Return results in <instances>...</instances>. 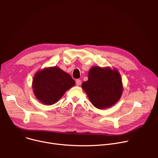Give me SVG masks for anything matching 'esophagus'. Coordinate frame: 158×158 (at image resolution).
<instances>
[{"mask_svg":"<svg viewBox=\"0 0 158 158\" xmlns=\"http://www.w3.org/2000/svg\"><path fill=\"white\" fill-rule=\"evenodd\" d=\"M76 85H77V86H79V85H80L81 84V80L79 79H76Z\"/></svg>","mask_w":158,"mask_h":158,"instance_id":"1","label":"esophagus"}]
</instances>
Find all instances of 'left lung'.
Returning <instances> with one entry per match:
<instances>
[{"mask_svg":"<svg viewBox=\"0 0 158 158\" xmlns=\"http://www.w3.org/2000/svg\"><path fill=\"white\" fill-rule=\"evenodd\" d=\"M82 88L93 106L100 109L113 106L119 100L123 92L119 73L108 67L91 68L88 80L82 84Z\"/></svg>","mask_w":158,"mask_h":158,"instance_id":"8db88e82","label":"left lung"}]
</instances>
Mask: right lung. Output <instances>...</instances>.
I'll list each match as a JSON object with an SVG mask.
<instances>
[{
	"instance_id": "right-lung-1",
	"label": "right lung",
	"mask_w": 158,
	"mask_h": 158,
	"mask_svg": "<svg viewBox=\"0 0 158 158\" xmlns=\"http://www.w3.org/2000/svg\"><path fill=\"white\" fill-rule=\"evenodd\" d=\"M75 85L69 73L57 67L38 72L33 80L34 93L36 98L46 105H52L64 93Z\"/></svg>"
}]
</instances>
